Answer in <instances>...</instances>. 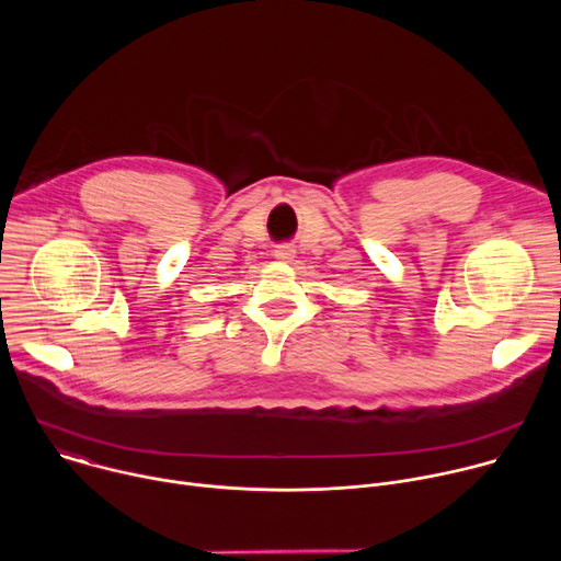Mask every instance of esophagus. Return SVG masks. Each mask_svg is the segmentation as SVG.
I'll use <instances>...</instances> for the list:
<instances>
[{
  "mask_svg": "<svg viewBox=\"0 0 561 561\" xmlns=\"http://www.w3.org/2000/svg\"><path fill=\"white\" fill-rule=\"evenodd\" d=\"M275 260L277 262H293V257H295V249L290 247V244H279V247H275Z\"/></svg>",
  "mask_w": 561,
  "mask_h": 561,
  "instance_id": "obj_1",
  "label": "esophagus"
}]
</instances>
